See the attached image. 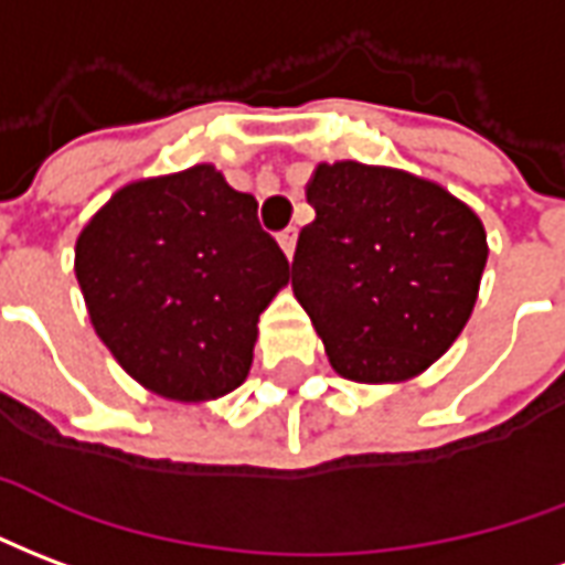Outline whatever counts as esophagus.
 I'll return each mask as SVG.
<instances>
[{
	"instance_id": "34e87169",
	"label": "esophagus",
	"mask_w": 565,
	"mask_h": 565,
	"mask_svg": "<svg viewBox=\"0 0 565 565\" xmlns=\"http://www.w3.org/2000/svg\"><path fill=\"white\" fill-rule=\"evenodd\" d=\"M279 246H282V253L291 258V255H295V246H298V228H286V232H279Z\"/></svg>"
}]
</instances>
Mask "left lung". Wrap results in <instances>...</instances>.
I'll use <instances>...</instances> for the list:
<instances>
[{"label":"left lung","mask_w":565,"mask_h":565,"mask_svg":"<svg viewBox=\"0 0 565 565\" xmlns=\"http://www.w3.org/2000/svg\"><path fill=\"white\" fill-rule=\"evenodd\" d=\"M316 220L300 232L291 288L331 367L364 385L422 376L479 298L488 234L446 186L401 168L319 162Z\"/></svg>","instance_id":"left-lung-1"}]
</instances>
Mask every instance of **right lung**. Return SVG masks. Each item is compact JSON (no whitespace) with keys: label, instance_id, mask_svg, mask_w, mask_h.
<instances>
[{"label":"right lung","instance_id":"right-lung-1","mask_svg":"<svg viewBox=\"0 0 565 565\" xmlns=\"http://www.w3.org/2000/svg\"><path fill=\"white\" fill-rule=\"evenodd\" d=\"M255 213L258 201L204 162L126 183L77 234L89 322L152 394L216 401L253 367L258 316L288 282Z\"/></svg>","mask_w":565,"mask_h":565}]
</instances>
